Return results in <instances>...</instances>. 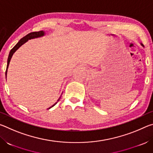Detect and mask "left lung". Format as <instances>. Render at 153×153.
<instances>
[{
	"label": "left lung",
	"mask_w": 153,
	"mask_h": 153,
	"mask_svg": "<svg viewBox=\"0 0 153 153\" xmlns=\"http://www.w3.org/2000/svg\"><path fill=\"white\" fill-rule=\"evenodd\" d=\"M141 45H142V44H141Z\"/></svg>",
	"instance_id": "obj_1"
}]
</instances>
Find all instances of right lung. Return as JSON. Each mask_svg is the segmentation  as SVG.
Here are the masks:
<instances>
[{
	"mask_svg": "<svg viewBox=\"0 0 153 153\" xmlns=\"http://www.w3.org/2000/svg\"><path fill=\"white\" fill-rule=\"evenodd\" d=\"M45 32H44V31H39V32H31L30 33H28L27 35H26L25 36H24V38H22V39H21L19 42H17V44L16 45H15L11 51H10L9 53V57H8V60H7V69H6V72H5V76H6V77H7V69H8L9 67V63H10V61H11V57L13 55L15 51H16L18 48H19L21 46L24 45V43H25L27 42V41H28V40H31V39H33V38H40V37H42V36H45ZM61 98V97H59V98L57 100V102L59 101V100H60ZM57 102H56V103H55L53 106H51V107L48 108H51V107H53V106H55L56 103H57Z\"/></svg>",
	"mask_w": 153,
	"mask_h": 153,
	"instance_id": "obj_1",
	"label": "right lung"
}]
</instances>
